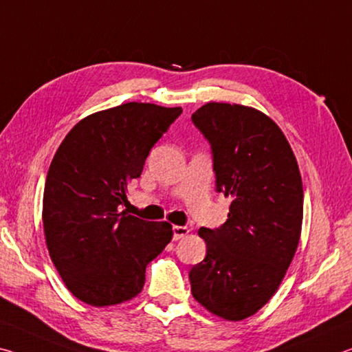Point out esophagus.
I'll list each match as a JSON object with an SVG mask.
<instances>
[{"label": "esophagus", "instance_id": "1", "mask_svg": "<svg viewBox=\"0 0 352 352\" xmlns=\"http://www.w3.org/2000/svg\"><path fill=\"white\" fill-rule=\"evenodd\" d=\"M190 232L188 228H184V226H173V239L175 240H181L184 237H187Z\"/></svg>", "mask_w": 352, "mask_h": 352}]
</instances>
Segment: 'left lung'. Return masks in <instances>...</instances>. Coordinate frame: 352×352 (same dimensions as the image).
I'll return each instance as SVG.
<instances>
[{
    "instance_id": "obj_1",
    "label": "left lung",
    "mask_w": 352,
    "mask_h": 352,
    "mask_svg": "<svg viewBox=\"0 0 352 352\" xmlns=\"http://www.w3.org/2000/svg\"><path fill=\"white\" fill-rule=\"evenodd\" d=\"M210 142L217 192L230 198L228 220L201 228L206 258L190 272L192 295L212 315L241 321L279 289L302 228V181L292 146L254 107L207 102L192 115Z\"/></svg>"
}]
</instances>
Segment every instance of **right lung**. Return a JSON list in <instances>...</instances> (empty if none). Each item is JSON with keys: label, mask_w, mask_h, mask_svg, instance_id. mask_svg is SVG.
I'll return each mask as SVG.
<instances>
[{"label": "right lung", "mask_w": 352, "mask_h": 352, "mask_svg": "<svg viewBox=\"0 0 352 352\" xmlns=\"http://www.w3.org/2000/svg\"><path fill=\"white\" fill-rule=\"evenodd\" d=\"M181 107L126 102L80 120L50 165L43 230L63 284L94 307L131 301L145 285L146 265L173 239L171 224L120 212L149 149Z\"/></svg>", "instance_id": "obj_1"}]
</instances>
